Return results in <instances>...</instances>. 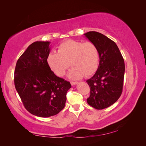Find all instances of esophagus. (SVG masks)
I'll list each match as a JSON object with an SVG mask.
<instances>
[{
	"label": "esophagus",
	"mask_w": 146,
	"mask_h": 146,
	"mask_svg": "<svg viewBox=\"0 0 146 146\" xmlns=\"http://www.w3.org/2000/svg\"><path fill=\"white\" fill-rule=\"evenodd\" d=\"M78 82H70V84H71L72 85H76V84H77Z\"/></svg>",
	"instance_id": "34e87169"
}]
</instances>
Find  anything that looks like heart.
<instances>
[{
    "instance_id": "heart-1",
    "label": "heart",
    "mask_w": 146,
    "mask_h": 146,
    "mask_svg": "<svg viewBox=\"0 0 146 146\" xmlns=\"http://www.w3.org/2000/svg\"><path fill=\"white\" fill-rule=\"evenodd\" d=\"M57 52L48 55L47 61L50 68L56 76L62 77L72 66L68 74L71 79H78L93 74L98 68L99 52L93 42L69 39L60 44Z\"/></svg>"
}]
</instances>
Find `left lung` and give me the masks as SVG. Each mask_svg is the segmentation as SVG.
Wrapping results in <instances>:
<instances>
[{"label":"left lung","instance_id":"8db88e82","mask_svg":"<svg viewBox=\"0 0 146 146\" xmlns=\"http://www.w3.org/2000/svg\"><path fill=\"white\" fill-rule=\"evenodd\" d=\"M98 48L99 65L95 74L86 80L90 88L87 102L97 110L112 105L122 92L124 60L116 44L103 34L89 32L84 34Z\"/></svg>","mask_w":146,"mask_h":146}]
</instances>
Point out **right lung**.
<instances>
[{
    "label": "right lung",
    "mask_w": 146,
    "mask_h": 146,
    "mask_svg": "<svg viewBox=\"0 0 146 146\" xmlns=\"http://www.w3.org/2000/svg\"><path fill=\"white\" fill-rule=\"evenodd\" d=\"M50 42L36 41L30 44L17 60L15 85L25 109L36 116L47 117L62 110L69 82L55 76L47 59Z\"/></svg>",
    "instance_id": "1"
}]
</instances>
